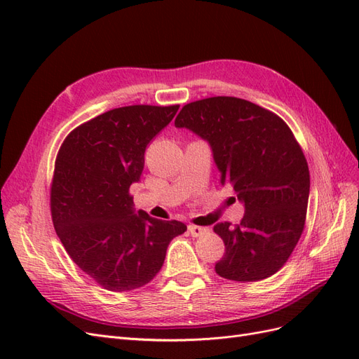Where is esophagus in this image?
Wrapping results in <instances>:
<instances>
[{"label": "esophagus", "mask_w": 359, "mask_h": 359, "mask_svg": "<svg viewBox=\"0 0 359 359\" xmlns=\"http://www.w3.org/2000/svg\"><path fill=\"white\" fill-rule=\"evenodd\" d=\"M189 232L191 233V236H202L203 233L208 232V229H206V227L196 226V224H189Z\"/></svg>", "instance_id": "1"}]
</instances>
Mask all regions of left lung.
Segmentation results:
<instances>
[{"label": "left lung", "instance_id": "left-lung-1", "mask_svg": "<svg viewBox=\"0 0 359 359\" xmlns=\"http://www.w3.org/2000/svg\"><path fill=\"white\" fill-rule=\"evenodd\" d=\"M175 126L208 140L222 186L245 206L240 224L214 226L224 243L215 273L241 283L276 274L299 241L310 193L307 160L289 126L274 112L226 95L187 103Z\"/></svg>", "mask_w": 359, "mask_h": 359}]
</instances>
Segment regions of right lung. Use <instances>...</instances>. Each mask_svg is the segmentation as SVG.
Masks as SVG:
<instances>
[{
	"mask_svg": "<svg viewBox=\"0 0 359 359\" xmlns=\"http://www.w3.org/2000/svg\"><path fill=\"white\" fill-rule=\"evenodd\" d=\"M180 104H133L76 127L57 154L50 214L64 248L85 274L112 292L145 286L163 266L173 238L187 231L133 210L130 186L144 170L145 149Z\"/></svg>",
	"mask_w": 359,
	"mask_h": 359,
	"instance_id": "add662e5",
	"label": "right lung"
}]
</instances>
